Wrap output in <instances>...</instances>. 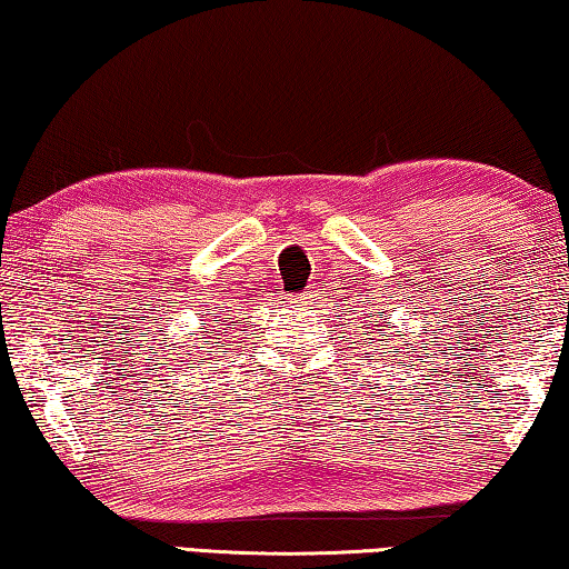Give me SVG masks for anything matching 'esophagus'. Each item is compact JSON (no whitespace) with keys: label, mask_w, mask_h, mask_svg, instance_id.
<instances>
[{"label":"esophagus","mask_w":569,"mask_h":569,"mask_svg":"<svg viewBox=\"0 0 569 569\" xmlns=\"http://www.w3.org/2000/svg\"><path fill=\"white\" fill-rule=\"evenodd\" d=\"M302 300H308V297H302Z\"/></svg>","instance_id":"esophagus-1"}]
</instances>
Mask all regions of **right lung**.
Masks as SVG:
<instances>
[{
	"instance_id": "add662e5",
	"label": "right lung",
	"mask_w": 569,
	"mask_h": 569,
	"mask_svg": "<svg viewBox=\"0 0 569 569\" xmlns=\"http://www.w3.org/2000/svg\"><path fill=\"white\" fill-rule=\"evenodd\" d=\"M206 333H208V330H206ZM206 343H208V340H206Z\"/></svg>"
}]
</instances>
